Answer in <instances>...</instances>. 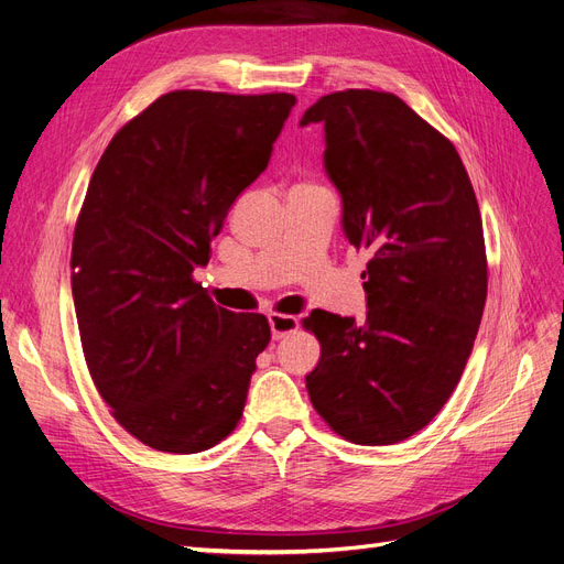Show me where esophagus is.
Masks as SVG:
<instances>
[{"label":"esophagus","instance_id":"34e87169","mask_svg":"<svg viewBox=\"0 0 564 564\" xmlns=\"http://www.w3.org/2000/svg\"><path fill=\"white\" fill-rule=\"evenodd\" d=\"M268 322H270L272 338H275V340H280V338H284V336H289V334H294V332L299 329V317H294V315L272 313V315L268 317Z\"/></svg>","mask_w":564,"mask_h":564}]
</instances>
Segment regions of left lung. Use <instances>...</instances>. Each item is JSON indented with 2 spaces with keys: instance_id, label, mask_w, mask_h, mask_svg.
<instances>
[{
  "instance_id": "8db88e82",
  "label": "left lung",
  "mask_w": 564,
  "mask_h": 564,
  "mask_svg": "<svg viewBox=\"0 0 564 564\" xmlns=\"http://www.w3.org/2000/svg\"><path fill=\"white\" fill-rule=\"evenodd\" d=\"M313 122L344 232L369 261L365 322H303L322 348L305 388L340 437L395 445L435 419L470 357L487 299L480 207L456 148L395 94L322 96L301 127Z\"/></svg>"
}]
</instances>
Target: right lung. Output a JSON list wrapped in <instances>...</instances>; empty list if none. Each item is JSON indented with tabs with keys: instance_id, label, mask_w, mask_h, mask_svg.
I'll return each mask as SVG.
<instances>
[{
	"instance_id": "1",
	"label": "right lung",
	"mask_w": 564,
	"mask_h": 564,
	"mask_svg": "<svg viewBox=\"0 0 564 564\" xmlns=\"http://www.w3.org/2000/svg\"><path fill=\"white\" fill-rule=\"evenodd\" d=\"M294 104L164 94L96 164L70 259L82 350L117 423L152 449L204 452L242 419L268 319L220 308L193 272L265 172Z\"/></svg>"
}]
</instances>
